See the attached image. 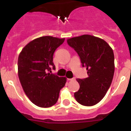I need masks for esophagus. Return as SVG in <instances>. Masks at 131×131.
I'll return each mask as SVG.
<instances>
[{"label":"esophagus","instance_id":"esophagus-1","mask_svg":"<svg viewBox=\"0 0 131 131\" xmlns=\"http://www.w3.org/2000/svg\"><path fill=\"white\" fill-rule=\"evenodd\" d=\"M68 81H74V80H75V78H72V79H68Z\"/></svg>","mask_w":131,"mask_h":131}]
</instances>
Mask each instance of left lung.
<instances>
[{
    "mask_svg": "<svg viewBox=\"0 0 131 131\" xmlns=\"http://www.w3.org/2000/svg\"><path fill=\"white\" fill-rule=\"evenodd\" d=\"M77 52L88 77L77 79L79 90L74 96L80 104L92 106L105 96L113 80L115 64L112 48L104 40L90 35H83L67 40Z\"/></svg>",
    "mask_w": 131,
    "mask_h": 131,
    "instance_id": "8db88e82",
    "label": "left lung"
}]
</instances>
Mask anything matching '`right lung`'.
<instances>
[{"label":"right lung","instance_id":"right-lung-1","mask_svg":"<svg viewBox=\"0 0 131 131\" xmlns=\"http://www.w3.org/2000/svg\"><path fill=\"white\" fill-rule=\"evenodd\" d=\"M65 39L51 36L37 38L26 45L19 53L18 72L24 92L36 106L49 107L57 102L66 77L51 73L55 69L53 55Z\"/></svg>","mask_w":131,"mask_h":131}]
</instances>
